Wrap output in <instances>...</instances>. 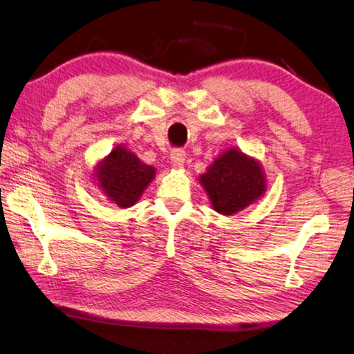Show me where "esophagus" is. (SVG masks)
<instances>
[{"instance_id": "1", "label": "esophagus", "mask_w": 354, "mask_h": 354, "mask_svg": "<svg viewBox=\"0 0 354 354\" xmlns=\"http://www.w3.org/2000/svg\"><path fill=\"white\" fill-rule=\"evenodd\" d=\"M185 158H187V153L182 149H174L171 153V163L176 167H182L185 163Z\"/></svg>"}]
</instances>
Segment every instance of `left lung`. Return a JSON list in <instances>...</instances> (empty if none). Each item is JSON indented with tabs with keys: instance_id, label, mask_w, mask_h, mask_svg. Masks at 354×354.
Here are the masks:
<instances>
[{
	"instance_id": "obj_1",
	"label": "left lung",
	"mask_w": 354,
	"mask_h": 354,
	"mask_svg": "<svg viewBox=\"0 0 354 354\" xmlns=\"http://www.w3.org/2000/svg\"><path fill=\"white\" fill-rule=\"evenodd\" d=\"M201 183L210 198L213 208L223 215H234L251 205L265 193L266 180L259 161L236 149L218 156Z\"/></svg>"
}]
</instances>
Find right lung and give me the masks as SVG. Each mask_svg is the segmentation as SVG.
I'll use <instances>...</instances> for the list:
<instances>
[{"label":"right lung","instance_id":"add662e5","mask_svg":"<svg viewBox=\"0 0 354 354\" xmlns=\"http://www.w3.org/2000/svg\"><path fill=\"white\" fill-rule=\"evenodd\" d=\"M95 177L109 201L120 208H127L136 204L139 196L155 177V169L141 163L130 150L119 146L98 165Z\"/></svg>","mask_w":354,"mask_h":354}]
</instances>
